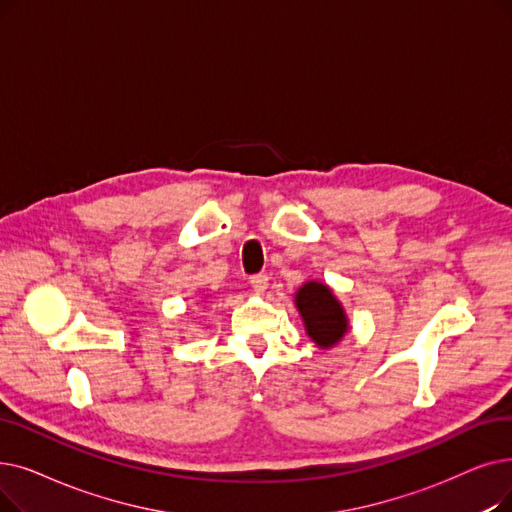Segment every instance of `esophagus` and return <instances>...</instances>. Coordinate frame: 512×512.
Returning <instances> with one entry per match:
<instances>
[{
  "label": "esophagus",
  "instance_id": "34e87169",
  "mask_svg": "<svg viewBox=\"0 0 512 512\" xmlns=\"http://www.w3.org/2000/svg\"><path fill=\"white\" fill-rule=\"evenodd\" d=\"M268 284H270V278L265 276V274L251 276V286H253L255 293H265V291H268Z\"/></svg>",
  "mask_w": 512,
  "mask_h": 512
}]
</instances>
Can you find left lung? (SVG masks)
<instances>
[{
    "label": "left lung",
    "instance_id": "left-lung-1",
    "mask_svg": "<svg viewBox=\"0 0 512 512\" xmlns=\"http://www.w3.org/2000/svg\"><path fill=\"white\" fill-rule=\"evenodd\" d=\"M295 305L303 318L309 339L322 349L335 347L349 330L343 305L324 282H305L295 295Z\"/></svg>",
    "mask_w": 512,
    "mask_h": 512
}]
</instances>
